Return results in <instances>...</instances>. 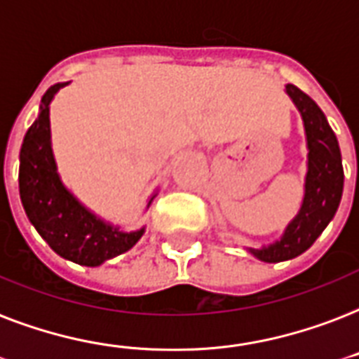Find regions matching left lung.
I'll list each match as a JSON object with an SVG mask.
<instances>
[{"label":"left lung","mask_w":359,"mask_h":359,"mask_svg":"<svg viewBox=\"0 0 359 359\" xmlns=\"http://www.w3.org/2000/svg\"><path fill=\"white\" fill-rule=\"evenodd\" d=\"M286 92L294 100L305 122L309 173L305 182V199L299 215L290 224L283 239L269 248L250 250L256 258L267 264L292 259L311 248L325 226L332 222L343 196L344 173L337 137L327 124L320 107L305 92H301L294 84H288Z\"/></svg>","instance_id":"1"}]
</instances>
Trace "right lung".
I'll list each match as a JSON object with an SVG mask.
<instances>
[{
    "instance_id": "add662e5",
    "label": "right lung",
    "mask_w": 359,
    "mask_h": 359,
    "mask_svg": "<svg viewBox=\"0 0 359 359\" xmlns=\"http://www.w3.org/2000/svg\"><path fill=\"white\" fill-rule=\"evenodd\" d=\"M65 84L67 82L54 84L46 90L39 118L29 126L24 137L18 173L20 198L29 222L54 252L79 265L95 267L130 250L141 239L143 229L122 233L111 228L84 209L60 182L50 149L48 103Z\"/></svg>"
}]
</instances>
